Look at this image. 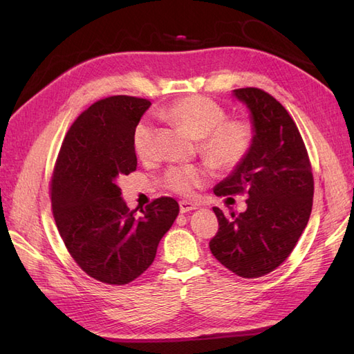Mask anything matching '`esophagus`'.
<instances>
[{
	"label": "esophagus",
	"mask_w": 354,
	"mask_h": 354,
	"mask_svg": "<svg viewBox=\"0 0 354 354\" xmlns=\"http://www.w3.org/2000/svg\"><path fill=\"white\" fill-rule=\"evenodd\" d=\"M198 205L195 202H190V201H180V211L181 212H189V211H194L196 209Z\"/></svg>",
	"instance_id": "34e87169"
}]
</instances>
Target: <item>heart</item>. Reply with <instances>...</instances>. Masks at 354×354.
<instances>
[{
	"mask_svg": "<svg viewBox=\"0 0 354 354\" xmlns=\"http://www.w3.org/2000/svg\"><path fill=\"white\" fill-rule=\"evenodd\" d=\"M162 120L176 122L199 138L202 156L216 168L238 165L250 152L254 130L243 120H226V111L208 97L187 95L158 111ZM134 152L147 159L153 152V127L143 121L133 134ZM205 180L203 169L195 165H174L165 173V185L178 194H190Z\"/></svg>",
	"mask_w": 354,
	"mask_h": 354,
	"instance_id": "heart-1",
	"label": "heart"
}]
</instances>
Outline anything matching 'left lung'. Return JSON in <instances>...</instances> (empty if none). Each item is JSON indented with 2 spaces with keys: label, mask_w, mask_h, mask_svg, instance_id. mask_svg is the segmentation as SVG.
<instances>
[{
  "label": "left lung",
  "mask_w": 354,
  "mask_h": 354,
  "mask_svg": "<svg viewBox=\"0 0 354 354\" xmlns=\"http://www.w3.org/2000/svg\"><path fill=\"white\" fill-rule=\"evenodd\" d=\"M250 111V152L214 186L217 196L245 194L246 209L224 214L214 207L218 232L212 255L241 277H260L279 267L306 229L313 205V176L292 118L259 88L233 90Z\"/></svg>",
  "instance_id": "left-lung-1"
}]
</instances>
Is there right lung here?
I'll return each mask as SVG.
<instances>
[{"label": "right lung", "mask_w": 354, "mask_h": 354, "mask_svg": "<svg viewBox=\"0 0 354 354\" xmlns=\"http://www.w3.org/2000/svg\"><path fill=\"white\" fill-rule=\"evenodd\" d=\"M151 102L113 95L72 124L51 180L53 216L68 251L88 276L125 285L155 260L159 241L178 216L173 198L130 211L118 180L137 168L133 134Z\"/></svg>", "instance_id": "1"}]
</instances>
